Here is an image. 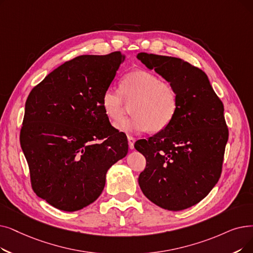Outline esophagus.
Wrapping results in <instances>:
<instances>
[{"label": "esophagus", "instance_id": "34e87169", "mask_svg": "<svg viewBox=\"0 0 253 253\" xmlns=\"http://www.w3.org/2000/svg\"><path fill=\"white\" fill-rule=\"evenodd\" d=\"M128 145H129V149L130 150H133L134 149V142H135V138L132 136H128Z\"/></svg>", "mask_w": 253, "mask_h": 253}]
</instances>
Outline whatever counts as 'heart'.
<instances>
[{"instance_id":"1","label":"heart","mask_w":253,"mask_h":253,"mask_svg":"<svg viewBox=\"0 0 253 253\" xmlns=\"http://www.w3.org/2000/svg\"><path fill=\"white\" fill-rule=\"evenodd\" d=\"M132 103L134 116L115 124L121 132H159L171 123L179 105L173 85L146 70L128 73L121 82V92L108 87L101 99L104 114L114 122L123 117L126 104Z\"/></svg>"}]
</instances>
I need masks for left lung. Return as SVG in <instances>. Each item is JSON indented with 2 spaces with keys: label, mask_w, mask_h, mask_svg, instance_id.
<instances>
[{
  "label": "left lung",
  "mask_w": 253,
  "mask_h": 253,
  "mask_svg": "<svg viewBox=\"0 0 253 253\" xmlns=\"http://www.w3.org/2000/svg\"><path fill=\"white\" fill-rule=\"evenodd\" d=\"M136 58L173 85L179 103L166 129L135 142L147 160L139 187L158 207L185 210L205 199L220 178L228 139L223 104L207 74L191 64L147 52Z\"/></svg>",
  "instance_id": "obj_1"
}]
</instances>
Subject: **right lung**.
<instances>
[{"instance_id":"add662e5","label":"right lung","mask_w":253,"mask_h":253,"mask_svg":"<svg viewBox=\"0 0 253 253\" xmlns=\"http://www.w3.org/2000/svg\"><path fill=\"white\" fill-rule=\"evenodd\" d=\"M124 61L120 51L80 56L51 71L28 96L20 146L33 190L59 210L74 212L94 203L109 168L127 155L124 135L101 105Z\"/></svg>"}]
</instances>
